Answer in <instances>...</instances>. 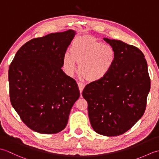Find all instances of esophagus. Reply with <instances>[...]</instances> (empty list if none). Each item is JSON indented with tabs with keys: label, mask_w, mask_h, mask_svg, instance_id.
<instances>
[{
	"label": "esophagus",
	"mask_w": 159,
	"mask_h": 159,
	"mask_svg": "<svg viewBox=\"0 0 159 159\" xmlns=\"http://www.w3.org/2000/svg\"><path fill=\"white\" fill-rule=\"evenodd\" d=\"M78 85H79V90H80V92L82 93L83 90L84 89V87H85V85L83 83H80V82H79L78 83Z\"/></svg>",
	"instance_id": "34e87169"
}]
</instances>
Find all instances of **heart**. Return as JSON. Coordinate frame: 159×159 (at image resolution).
<instances>
[{
	"mask_svg": "<svg viewBox=\"0 0 159 159\" xmlns=\"http://www.w3.org/2000/svg\"><path fill=\"white\" fill-rule=\"evenodd\" d=\"M63 55V63L66 72L72 75L79 63L80 74L89 81H97L105 77L116 60V52L109 44H102L95 39L80 37L75 39Z\"/></svg>",
	"mask_w": 159,
	"mask_h": 159,
	"instance_id": "heart-1",
	"label": "heart"
}]
</instances>
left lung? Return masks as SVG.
<instances>
[{
	"mask_svg": "<svg viewBox=\"0 0 159 159\" xmlns=\"http://www.w3.org/2000/svg\"><path fill=\"white\" fill-rule=\"evenodd\" d=\"M104 39L116 52L114 64L105 77L87 84L82 95L88 103L93 129L104 136H119L143 115L150 79L139 48L120 40Z\"/></svg>",
	"mask_w": 159,
	"mask_h": 159,
	"instance_id": "obj_1",
	"label": "left lung"
}]
</instances>
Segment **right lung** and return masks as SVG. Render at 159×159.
Here are the masks:
<instances>
[{"mask_svg":"<svg viewBox=\"0 0 159 159\" xmlns=\"http://www.w3.org/2000/svg\"><path fill=\"white\" fill-rule=\"evenodd\" d=\"M75 34L70 29L32 39L18 50L9 66L11 105L23 122L39 133L63 130L80 96L76 80L61 69Z\"/></svg>","mask_w":159,"mask_h":159,"instance_id":"1","label":"right lung"}]
</instances>
